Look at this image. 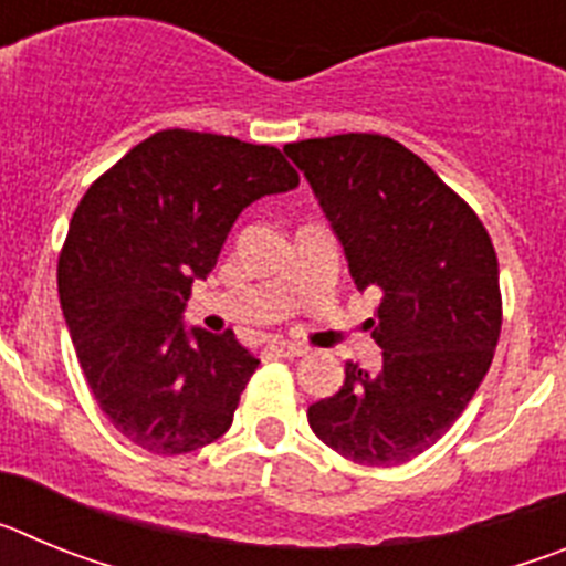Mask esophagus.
Listing matches in <instances>:
<instances>
[{
	"mask_svg": "<svg viewBox=\"0 0 566 566\" xmlns=\"http://www.w3.org/2000/svg\"><path fill=\"white\" fill-rule=\"evenodd\" d=\"M269 348H272V352L277 354V357H289V359L303 357V354H306V348H303V345L286 343V339H272V345H269Z\"/></svg>",
	"mask_w": 566,
	"mask_h": 566,
	"instance_id": "1",
	"label": "esophagus"
}]
</instances>
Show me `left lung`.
<instances>
[{"label": "left lung", "mask_w": 566, "mask_h": 566, "mask_svg": "<svg viewBox=\"0 0 566 566\" xmlns=\"http://www.w3.org/2000/svg\"><path fill=\"white\" fill-rule=\"evenodd\" d=\"M317 195L354 286L382 292L371 337L382 368L345 363L308 424L339 457L391 468L448 433L502 334L499 260L479 214L388 135L345 133L283 147Z\"/></svg>", "instance_id": "1"}]
</instances>
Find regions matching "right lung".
Returning a JSON list of instances; mask_svg holds the SVG:
<instances>
[{"instance_id": "1", "label": "right lung", "mask_w": 566, "mask_h": 566, "mask_svg": "<svg viewBox=\"0 0 566 566\" xmlns=\"http://www.w3.org/2000/svg\"><path fill=\"white\" fill-rule=\"evenodd\" d=\"M300 175L277 147L161 129L90 184L59 252V300L104 417L161 457L229 431L260 359L232 332H187L195 277L238 214Z\"/></svg>"}]
</instances>
